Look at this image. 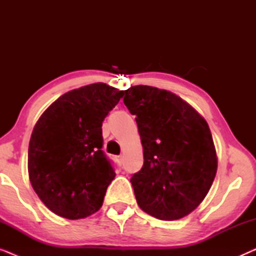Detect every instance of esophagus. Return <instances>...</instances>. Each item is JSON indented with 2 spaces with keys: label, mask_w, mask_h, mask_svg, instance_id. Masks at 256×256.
Returning a JSON list of instances; mask_svg holds the SVG:
<instances>
[{
  "label": "esophagus",
  "mask_w": 256,
  "mask_h": 256,
  "mask_svg": "<svg viewBox=\"0 0 256 256\" xmlns=\"http://www.w3.org/2000/svg\"><path fill=\"white\" fill-rule=\"evenodd\" d=\"M116 160H118V164H122V160H124V157H122V155L118 156V157H116Z\"/></svg>",
  "instance_id": "obj_1"
}]
</instances>
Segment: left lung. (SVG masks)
Segmentation results:
<instances>
[{
  "mask_svg": "<svg viewBox=\"0 0 256 256\" xmlns=\"http://www.w3.org/2000/svg\"><path fill=\"white\" fill-rule=\"evenodd\" d=\"M124 102L136 116L143 146V166L130 178L138 206L160 220L190 214L218 166L208 122L186 101L156 87L132 86Z\"/></svg>",
  "mask_w": 256,
  "mask_h": 256,
  "instance_id": "8db88e82",
  "label": "left lung"
}]
</instances>
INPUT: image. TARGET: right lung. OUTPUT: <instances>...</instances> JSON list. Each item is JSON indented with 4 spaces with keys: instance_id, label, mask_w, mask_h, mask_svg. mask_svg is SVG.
<instances>
[{
    "instance_id": "add662e5",
    "label": "right lung",
    "mask_w": 256,
    "mask_h": 256,
    "mask_svg": "<svg viewBox=\"0 0 256 256\" xmlns=\"http://www.w3.org/2000/svg\"><path fill=\"white\" fill-rule=\"evenodd\" d=\"M104 82L72 90L42 114L29 143L28 170L45 206L66 219L99 211L114 180L102 150V122L124 96Z\"/></svg>"
}]
</instances>
